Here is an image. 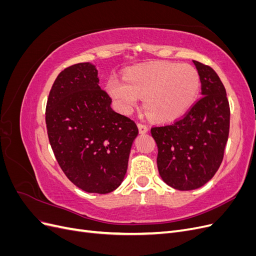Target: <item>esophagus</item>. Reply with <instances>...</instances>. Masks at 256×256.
Returning <instances> with one entry per match:
<instances>
[{"label":"esophagus","instance_id":"34e87169","mask_svg":"<svg viewBox=\"0 0 256 256\" xmlns=\"http://www.w3.org/2000/svg\"><path fill=\"white\" fill-rule=\"evenodd\" d=\"M138 131H140V134H146L147 131H148V127L144 125V124H138Z\"/></svg>","mask_w":256,"mask_h":256}]
</instances>
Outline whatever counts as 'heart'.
<instances>
[{
  "instance_id": "b5f03b06",
  "label": "heart",
  "mask_w": 256,
  "mask_h": 256,
  "mask_svg": "<svg viewBox=\"0 0 256 256\" xmlns=\"http://www.w3.org/2000/svg\"><path fill=\"white\" fill-rule=\"evenodd\" d=\"M106 88L124 113L132 112L140 96H144V110L152 120L171 122L182 116L194 104L200 78L191 65L154 62L131 68L125 80L110 76Z\"/></svg>"
}]
</instances>
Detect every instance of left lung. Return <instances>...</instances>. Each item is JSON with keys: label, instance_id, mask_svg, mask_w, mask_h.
<instances>
[{"label": "left lung", "instance_id": "obj_1", "mask_svg": "<svg viewBox=\"0 0 256 256\" xmlns=\"http://www.w3.org/2000/svg\"><path fill=\"white\" fill-rule=\"evenodd\" d=\"M193 63L203 97L180 120L150 130L158 146L162 180L182 191L198 189L212 180L223 160L230 132V104L223 83L212 67Z\"/></svg>", "mask_w": 256, "mask_h": 256}]
</instances>
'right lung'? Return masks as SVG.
Returning a JSON list of instances; mask_svg holds the SVG:
<instances>
[{
    "label": "right lung",
    "mask_w": 256,
    "mask_h": 256,
    "mask_svg": "<svg viewBox=\"0 0 256 256\" xmlns=\"http://www.w3.org/2000/svg\"><path fill=\"white\" fill-rule=\"evenodd\" d=\"M99 86L98 70L79 63L60 72L46 108L48 136L60 168L76 187L106 194L125 178L138 130L115 112Z\"/></svg>",
    "instance_id": "add662e5"
}]
</instances>
